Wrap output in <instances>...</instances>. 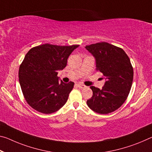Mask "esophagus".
<instances>
[{
	"label": "esophagus",
	"mask_w": 152,
	"mask_h": 152,
	"mask_svg": "<svg viewBox=\"0 0 152 152\" xmlns=\"http://www.w3.org/2000/svg\"><path fill=\"white\" fill-rule=\"evenodd\" d=\"M77 86H78V88H85V85H82V84H77Z\"/></svg>",
	"instance_id": "34e87169"
}]
</instances>
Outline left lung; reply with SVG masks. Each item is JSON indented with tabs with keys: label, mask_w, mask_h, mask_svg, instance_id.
Here are the masks:
<instances>
[{
	"label": "left lung",
	"mask_w": 152,
	"mask_h": 152,
	"mask_svg": "<svg viewBox=\"0 0 152 152\" xmlns=\"http://www.w3.org/2000/svg\"><path fill=\"white\" fill-rule=\"evenodd\" d=\"M95 59L96 70L102 72L105 82L102 89L91 86L93 96L88 106L101 114L111 113L121 106L128 97L133 80V69L123 49L107 42L86 46Z\"/></svg>",
	"instance_id": "8db88e82"
}]
</instances>
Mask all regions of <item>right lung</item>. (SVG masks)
<instances>
[{"instance_id": "1", "label": "right lung", "mask_w": 152, "mask_h": 152, "mask_svg": "<svg viewBox=\"0 0 152 152\" xmlns=\"http://www.w3.org/2000/svg\"><path fill=\"white\" fill-rule=\"evenodd\" d=\"M78 47L45 44L27 53L19 69V80L26 102L34 109L48 114L66 104L74 83L59 82L57 72L66 66L67 58Z\"/></svg>"}]
</instances>
